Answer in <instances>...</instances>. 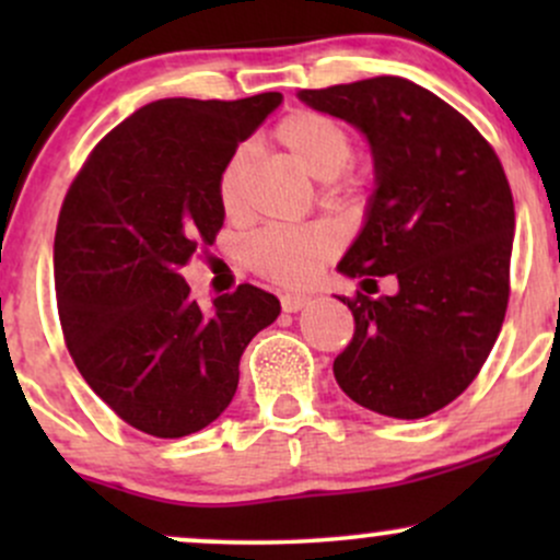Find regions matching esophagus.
Instances as JSON below:
<instances>
[{
    "label": "esophagus",
    "mask_w": 560,
    "mask_h": 560,
    "mask_svg": "<svg viewBox=\"0 0 560 560\" xmlns=\"http://www.w3.org/2000/svg\"><path fill=\"white\" fill-rule=\"evenodd\" d=\"M307 305H311V298H307V294H281V307H284V313H298Z\"/></svg>",
    "instance_id": "esophagus-1"
}]
</instances>
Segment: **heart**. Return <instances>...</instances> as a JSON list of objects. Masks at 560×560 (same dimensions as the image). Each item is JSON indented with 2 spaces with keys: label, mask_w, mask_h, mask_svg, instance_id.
<instances>
[{
  "label": "heart",
  "mask_w": 560,
  "mask_h": 560,
  "mask_svg": "<svg viewBox=\"0 0 560 560\" xmlns=\"http://www.w3.org/2000/svg\"><path fill=\"white\" fill-rule=\"evenodd\" d=\"M276 139L313 178L324 182L326 197L342 199L355 191L358 178L347 173L355 141L331 115L294 110L276 126ZM249 147L231 152L218 176V199L226 215H240L244 205V182L249 171ZM339 253V234L329 223L302 226H266L244 244V260L262 279L281 287H302L316 279L320 268Z\"/></svg>",
  "instance_id": "obj_1"
}]
</instances>
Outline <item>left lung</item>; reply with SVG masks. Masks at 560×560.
<instances>
[{
  "label": "left lung",
  "mask_w": 560,
  "mask_h": 560,
  "mask_svg": "<svg viewBox=\"0 0 560 560\" xmlns=\"http://www.w3.org/2000/svg\"><path fill=\"white\" fill-rule=\"evenodd\" d=\"M300 100L371 141L376 191L339 271L397 292L339 298L355 334L334 361L350 400L389 419H423L464 392L490 355L511 298L513 195L471 120L397 75Z\"/></svg>",
  "instance_id": "left-lung-1"
}]
</instances>
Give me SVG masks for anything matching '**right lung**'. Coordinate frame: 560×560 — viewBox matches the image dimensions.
I'll return each instance as SVG.
<instances>
[{
    "instance_id": "1",
    "label": "right lung",
    "mask_w": 560,
    "mask_h": 560,
    "mask_svg": "<svg viewBox=\"0 0 560 560\" xmlns=\"http://www.w3.org/2000/svg\"><path fill=\"white\" fill-rule=\"evenodd\" d=\"M281 94L158 100L89 152L62 199L55 292L75 369L115 416L176 440L213 423L240 384L249 339L279 316L240 284L199 311L178 273L223 226L218 176Z\"/></svg>"
}]
</instances>
